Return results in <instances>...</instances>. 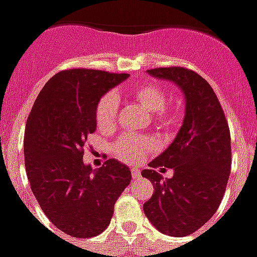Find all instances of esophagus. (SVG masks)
Wrapping results in <instances>:
<instances>
[{"label":"esophagus","instance_id":"esophagus-1","mask_svg":"<svg viewBox=\"0 0 257 257\" xmlns=\"http://www.w3.org/2000/svg\"><path fill=\"white\" fill-rule=\"evenodd\" d=\"M131 173H132V178L134 179H139L140 178V172L136 169V168H134L132 171H131Z\"/></svg>","mask_w":257,"mask_h":257}]
</instances>
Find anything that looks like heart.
<instances>
[{
    "instance_id": "1",
    "label": "heart",
    "mask_w": 257,
    "mask_h": 257,
    "mask_svg": "<svg viewBox=\"0 0 257 257\" xmlns=\"http://www.w3.org/2000/svg\"><path fill=\"white\" fill-rule=\"evenodd\" d=\"M131 96L146 111L153 114L151 118L160 128H172L179 121V111L175 107L165 106L168 100L167 90L161 85L147 82L135 85ZM118 97L111 92L101 96L95 108V119L97 128L110 131L115 126L118 117ZM111 150L118 160L126 164H138L149 153L154 150V142L146 136L121 135L111 145Z\"/></svg>"
}]
</instances>
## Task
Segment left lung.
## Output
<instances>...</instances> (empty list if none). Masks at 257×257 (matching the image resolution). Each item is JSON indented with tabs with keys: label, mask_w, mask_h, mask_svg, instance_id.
Listing matches in <instances>:
<instances>
[{
	"label": "left lung",
	"mask_w": 257,
	"mask_h": 257,
	"mask_svg": "<svg viewBox=\"0 0 257 257\" xmlns=\"http://www.w3.org/2000/svg\"><path fill=\"white\" fill-rule=\"evenodd\" d=\"M180 86L186 96V115L176 139L142 171L154 193L143 210L158 231L184 237L209 220L219 208L231 169V139L226 115L209 82L184 67L147 70ZM174 169L165 182L156 172Z\"/></svg>",
	"instance_id": "1"
}]
</instances>
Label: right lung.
Masks as SVG:
<instances>
[{"label": "right lung", "mask_w": 257, "mask_h": 257, "mask_svg": "<svg viewBox=\"0 0 257 257\" xmlns=\"http://www.w3.org/2000/svg\"><path fill=\"white\" fill-rule=\"evenodd\" d=\"M128 77L92 68L59 71L27 118L25 165L31 191L51 223L71 237L104 231L131 183L129 168L112 158L96 171L82 162L88 135L96 131L97 101Z\"/></svg>", "instance_id": "right-lung-1"}]
</instances>
